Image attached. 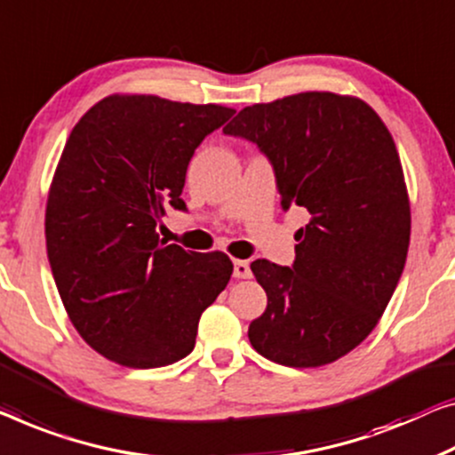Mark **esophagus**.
Segmentation results:
<instances>
[{"mask_svg":"<svg viewBox=\"0 0 455 455\" xmlns=\"http://www.w3.org/2000/svg\"><path fill=\"white\" fill-rule=\"evenodd\" d=\"M233 275L236 277V280H247V277H251V267H249V261H235Z\"/></svg>","mask_w":455,"mask_h":455,"instance_id":"34e87169","label":"esophagus"}]
</instances>
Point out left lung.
I'll list each match as a JSON object with an SVG mask.
<instances>
[{
	"instance_id": "obj_1",
	"label": "left lung",
	"mask_w": 455,
	"mask_h": 455,
	"mask_svg": "<svg viewBox=\"0 0 455 455\" xmlns=\"http://www.w3.org/2000/svg\"><path fill=\"white\" fill-rule=\"evenodd\" d=\"M222 132L269 161L283 212L310 214L292 267L251 263L267 294L251 345L290 368L347 355L388 307L409 251V196L388 128L362 100L307 92L243 108Z\"/></svg>"
}]
</instances>
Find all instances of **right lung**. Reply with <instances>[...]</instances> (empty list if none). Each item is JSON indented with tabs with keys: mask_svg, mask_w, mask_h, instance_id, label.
Listing matches in <instances>:
<instances>
[{
	"mask_svg": "<svg viewBox=\"0 0 455 455\" xmlns=\"http://www.w3.org/2000/svg\"><path fill=\"white\" fill-rule=\"evenodd\" d=\"M235 110L110 96L81 118L46 204V253L73 327L108 359L161 368L192 354L198 321L227 288L225 253L159 241L194 151Z\"/></svg>",
	"mask_w": 455,
	"mask_h": 455,
	"instance_id": "1",
	"label": "right lung"
}]
</instances>
